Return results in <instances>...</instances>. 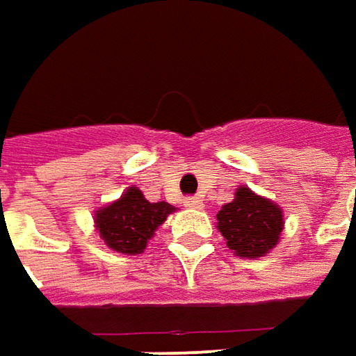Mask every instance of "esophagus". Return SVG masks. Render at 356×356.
I'll list each match as a JSON object with an SVG mask.
<instances>
[{"label":"esophagus","instance_id":"esophagus-1","mask_svg":"<svg viewBox=\"0 0 356 356\" xmlns=\"http://www.w3.org/2000/svg\"><path fill=\"white\" fill-rule=\"evenodd\" d=\"M184 206L190 207V209H204V202L200 197H186L184 200Z\"/></svg>","mask_w":356,"mask_h":356}]
</instances>
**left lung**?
Returning <instances> with one entry per match:
<instances>
[{"mask_svg":"<svg viewBox=\"0 0 356 356\" xmlns=\"http://www.w3.org/2000/svg\"><path fill=\"white\" fill-rule=\"evenodd\" d=\"M217 225L227 247L241 259H261L278 245L284 229L282 207L249 186L235 190L233 202L217 211Z\"/></svg>","mask_w":356,"mask_h":356,"instance_id":"1","label":"left lung"}]
</instances>
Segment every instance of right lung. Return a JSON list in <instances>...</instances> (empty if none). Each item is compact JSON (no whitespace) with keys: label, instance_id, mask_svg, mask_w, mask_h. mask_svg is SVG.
<instances>
[{"label":"right lung","instance_id":"add662e5","mask_svg":"<svg viewBox=\"0 0 356 356\" xmlns=\"http://www.w3.org/2000/svg\"><path fill=\"white\" fill-rule=\"evenodd\" d=\"M176 211L168 202H149L137 186L94 211V227L107 247L123 254H140L156 229Z\"/></svg>","mask_w":356,"mask_h":356}]
</instances>
